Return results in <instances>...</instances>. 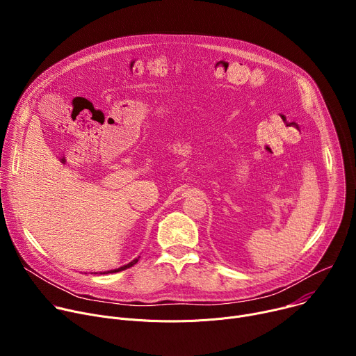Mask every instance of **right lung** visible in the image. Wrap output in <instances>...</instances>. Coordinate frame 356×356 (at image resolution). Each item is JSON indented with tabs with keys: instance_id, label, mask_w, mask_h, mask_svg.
I'll list each match as a JSON object with an SVG mask.
<instances>
[{
	"instance_id": "right-lung-1",
	"label": "right lung",
	"mask_w": 356,
	"mask_h": 356,
	"mask_svg": "<svg viewBox=\"0 0 356 356\" xmlns=\"http://www.w3.org/2000/svg\"><path fill=\"white\" fill-rule=\"evenodd\" d=\"M138 261H139V258H135L132 262H129V264H127V265H124V266H121V268H117V269H113V270H107V272H101V273H103V275H107V273H117V272L125 270V269H128V268L134 266ZM101 273H99V275H101Z\"/></svg>"
}]
</instances>
